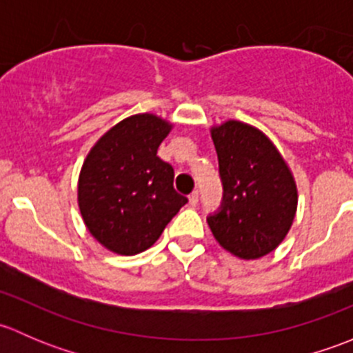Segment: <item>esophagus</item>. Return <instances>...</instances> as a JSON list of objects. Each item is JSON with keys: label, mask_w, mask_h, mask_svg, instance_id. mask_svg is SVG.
Instances as JSON below:
<instances>
[{"label": "esophagus", "mask_w": 353, "mask_h": 353, "mask_svg": "<svg viewBox=\"0 0 353 353\" xmlns=\"http://www.w3.org/2000/svg\"><path fill=\"white\" fill-rule=\"evenodd\" d=\"M190 205H198V191H193V193L190 194Z\"/></svg>", "instance_id": "1"}]
</instances>
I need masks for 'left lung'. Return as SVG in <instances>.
I'll return each instance as SVG.
<instances>
[{"mask_svg":"<svg viewBox=\"0 0 353 353\" xmlns=\"http://www.w3.org/2000/svg\"><path fill=\"white\" fill-rule=\"evenodd\" d=\"M223 194L219 210L206 216L223 249L243 259L268 254L287 236L297 188L285 160L259 130L227 121L213 128Z\"/></svg>","mask_w":353,"mask_h":353,"instance_id":"8db88e82","label":"left lung"}]
</instances>
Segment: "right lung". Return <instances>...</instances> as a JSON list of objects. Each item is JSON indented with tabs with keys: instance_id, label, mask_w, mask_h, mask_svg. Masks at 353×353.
<instances>
[{
	"instance_id": "add662e5",
	"label": "right lung",
	"mask_w": 353,
	"mask_h": 353,
	"mask_svg": "<svg viewBox=\"0 0 353 353\" xmlns=\"http://www.w3.org/2000/svg\"><path fill=\"white\" fill-rule=\"evenodd\" d=\"M170 124L154 114L123 119L95 143L78 181V205L92 236L131 256L150 248L188 203L174 190V169L157 150Z\"/></svg>"
}]
</instances>
